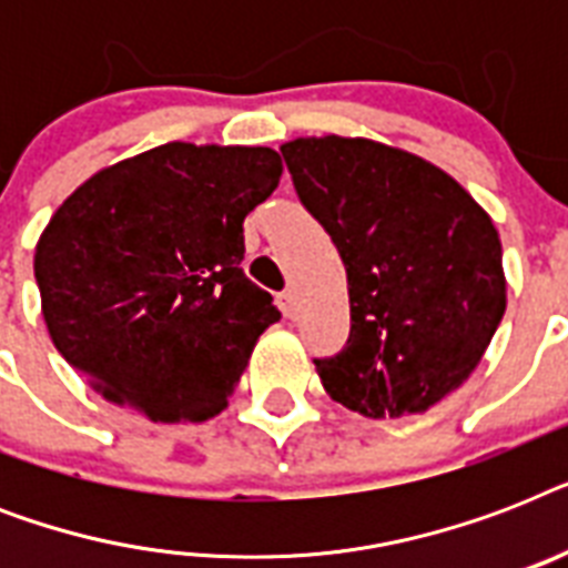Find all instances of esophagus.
<instances>
[{"label":"esophagus","mask_w":568,"mask_h":568,"mask_svg":"<svg viewBox=\"0 0 568 568\" xmlns=\"http://www.w3.org/2000/svg\"><path fill=\"white\" fill-rule=\"evenodd\" d=\"M276 301H280V310H283L285 318H294V315H297V294H294V288H285Z\"/></svg>","instance_id":"1"}]
</instances>
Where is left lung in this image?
<instances>
[{"instance_id": "1", "label": "left lung", "mask_w": 568, "mask_h": 568, "mask_svg": "<svg viewBox=\"0 0 568 568\" xmlns=\"http://www.w3.org/2000/svg\"><path fill=\"white\" fill-rule=\"evenodd\" d=\"M280 153L347 271L351 336L315 359L327 395L365 418L427 413L475 372L507 310L493 217L436 164L368 138Z\"/></svg>"}]
</instances>
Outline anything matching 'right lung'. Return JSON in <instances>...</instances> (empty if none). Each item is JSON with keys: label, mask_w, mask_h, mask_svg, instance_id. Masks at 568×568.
<instances>
[{"label": "right lung", "mask_w": 568, "mask_h": 568, "mask_svg": "<svg viewBox=\"0 0 568 568\" xmlns=\"http://www.w3.org/2000/svg\"><path fill=\"white\" fill-rule=\"evenodd\" d=\"M271 146L162 144L93 173L34 247L52 345L105 400L164 424L230 404L280 321L241 271L244 217L274 194Z\"/></svg>", "instance_id": "1"}]
</instances>
